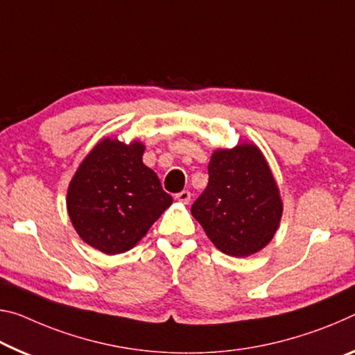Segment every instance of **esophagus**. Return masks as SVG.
I'll return each instance as SVG.
<instances>
[{
  "mask_svg": "<svg viewBox=\"0 0 355 355\" xmlns=\"http://www.w3.org/2000/svg\"><path fill=\"white\" fill-rule=\"evenodd\" d=\"M175 199L178 202H183V204H188V202L191 200V193L189 191H182V193L175 194Z\"/></svg>",
  "mask_w": 355,
  "mask_h": 355,
  "instance_id": "34e87169",
  "label": "esophagus"
}]
</instances>
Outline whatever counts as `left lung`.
Listing matches in <instances>:
<instances>
[{
  "label": "left lung",
  "mask_w": 355,
  "mask_h": 355,
  "mask_svg": "<svg viewBox=\"0 0 355 355\" xmlns=\"http://www.w3.org/2000/svg\"><path fill=\"white\" fill-rule=\"evenodd\" d=\"M191 213L219 251L235 257L261 251L277 232L283 204L259 148L241 144L216 150Z\"/></svg>",
  "instance_id": "left-lung-1"
}]
</instances>
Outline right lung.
Returning a JSON list of instances; mask_svg holds the SVG:
<instances>
[{"label": "right lung", "mask_w": 355, "mask_h": 355, "mask_svg": "<svg viewBox=\"0 0 355 355\" xmlns=\"http://www.w3.org/2000/svg\"><path fill=\"white\" fill-rule=\"evenodd\" d=\"M144 145L104 139L82 162L67 191L77 234L105 254L136 246L172 198L142 162Z\"/></svg>", "instance_id": "right-lung-1"}]
</instances>
